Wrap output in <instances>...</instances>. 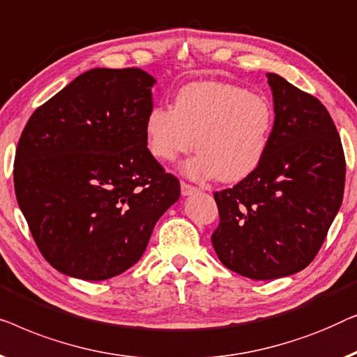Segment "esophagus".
Returning <instances> with one entry per match:
<instances>
[{"label":"esophagus","mask_w":357,"mask_h":357,"mask_svg":"<svg viewBox=\"0 0 357 357\" xmlns=\"http://www.w3.org/2000/svg\"><path fill=\"white\" fill-rule=\"evenodd\" d=\"M197 188H194V185H190V184H188V183H181V194L183 195H190V194H194V192H197Z\"/></svg>","instance_id":"esophagus-1"}]
</instances>
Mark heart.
<instances>
[{
  "label": "heart",
  "instance_id": "heart-1",
  "mask_svg": "<svg viewBox=\"0 0 357 357\" xmlns=\"http://www.w3.org/2000/svg\"><path fill=\"white\" fill-rule=\"evenodd\" d=\"M273 129L267 97L234 84L202 80L184 85L173 108L157 105L145 118L153 157L173 162L199 150L183 172L194 179L239 181L262 162Z\"/></svg>",
  "mask_w": 357,
  "mask_h": 357
}]
</instances>
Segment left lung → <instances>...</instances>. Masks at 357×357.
I'll list each match as a JSON object with an SVG mask.
<instances>
[{"instance_id": "1", "label": "left lung", "mask_w": 357, "mask_h": 357, "mask_svg": "<svg viewBox=\"0 0 357 357\" xmlns=\"http://www.w3.org/2000/svg\"><path fill=\"white\" fill-rule=\"evenodd\" d=\"M275 121L259 167L215 192L212 244L225 267L252 280L298 273L317 255L343 202L338 130L317 98L267 74Z\"/></svg>"}]
</instances>
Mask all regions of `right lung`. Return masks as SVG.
Returning a JSON list of instances; mask_svg holds the SVG:
<instances>
[{"instance_id": "right-lung-1", "label": "right lung", "mask_w": 357, "mask_h": 357, "mask_svg": "<svg viewBox=\"0 0 357 357\" xmlns=\"http://www.w3.org/2000/svg\"><path fill=\"white\" fill-rule=\"evenodd\" d=\"M155 79L95 68L35 109L19 139L14 189L35 244L68 277H116L142 257L179 181L147 149Z\"/></svg>"}]
</instances>
